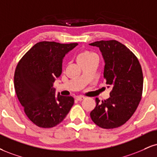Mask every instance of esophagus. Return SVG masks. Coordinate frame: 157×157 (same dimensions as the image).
Segmentation results:
<instances>
[{"label":"esophagus","instance_id":"esophagus-1","mask_svg":"<svg viewBox=\"0 0 157 157\" xmlns=\"http://www.w3.org/2000/svg\"><path fill=\"white\" fill-rule=\"evenodd\" d=\"M85 99L84 97H76V99L77 100V101H82V100H83Z\"/></svg>","mask_w":157,"mask_h":157}]
</instances>
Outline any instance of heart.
I'll list each match as a JSON object with an SVG mask.
<instances>
[{
	"instance_id": "obj_1",
	"label": "heart",
	"mask_w": 157,
	"mask_h": 157,
	"mask_svg": "<svg viewBox=\"0 0 157 157\" xmlns=\"http://www.w3.org/2000/svg\"><path fill=\"white\" fill-rule=\"evenodd\" d=\"M94 59H97V55L86 50L81 51L77 56V60L79 64L86 63V62H88Z\"/></svg>"
}]
</instances>
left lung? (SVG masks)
Segmentation results:
<instances>
[{
  "mask_svg": "<svg viewBox=\"0 0 157 157\" xmlns=\"http://www.w3.org/2000/svg\"><path fill=\"white\" fill-rule=\"evenodd\" d=\"M90 45L98 47L105 62L104 78L112 88L106 100L96 98L97 105L90 113L93 121L103 129L124 125L132 116L141 100L143 75L135 54L116 40L99 41Z\"/></svg>",
  "mask_w": 157,
  "mask_h": 157,
  "instance_id": "obj_1",
  "label": "left lung"
}]
</instances>
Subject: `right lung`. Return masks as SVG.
<instances>
[{
	"label": "right lung",
	"mask_w": 157,
	"mask_h": 157,
	"mask_svg": "<svg viewBox=\"0 0 157 157\" xmlns=\"http://www.w3.org/2000/svg\"><path fill=\"white\" fill-rule=\"evenodd\" d=\"M78 44L40 41L18 62L14 89L28 118L37 126L52 128L63 121L73 106L72 97H56L53 83L62 72L65 55Z\"/></svg>",
	"instance_id": "obj_1"
}]
</instances>
